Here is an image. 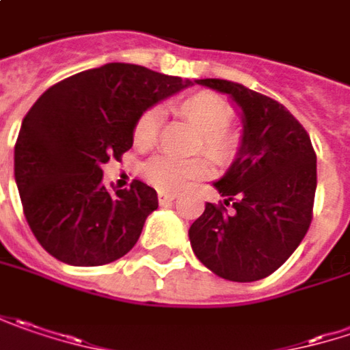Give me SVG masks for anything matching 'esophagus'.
I'll return each instance as SVG.
<instances>
[{
	"mask_svg": "<svg viewBox=\"0 0 350 350\" xmlns=\"http://www.w3.org/2000/svg\"><path fill=\"white\" fill-rule=\"evenodd\" d=\"M175 199H177L175 193H159V202H161V204H169V202L175 201Z\"/></svg>",
	"mask_w": 350,
	"mask_h": 350,
	"instance_id": "34e87169",
	"label": "esophagus"
}]
</instances>
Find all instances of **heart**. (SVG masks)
Masks as SVG:
<instances>
[{"label": "heart", "instance_id": "heart-1", "mask_svg": "<svg viewBox=\"0 0 350 350\" xmlns=\"http://www.w3.org/2000/svg\"><path fill=\"white\" fill-rule=\"evenodd\" d=\"M173 112L187 120L199 130L195 151L206 153L219 167H230L240 157L242 133L232 128L234 110L232 106L215 92L199 90L173 102ZM161 128V114L155 108H148L137 116L133 124V142L137 148H151L157 142ZM144 175L149 183L165 193H179L191 183L201 181L208 175L206 157L173 159L155 157L144 167Z\"/></svg>", "mask_w": 350, "mask_h": 350}]
</instances>
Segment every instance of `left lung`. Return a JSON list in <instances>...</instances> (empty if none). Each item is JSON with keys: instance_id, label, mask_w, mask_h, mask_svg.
Listing matches in <instances>:
<instances>
[{"instance_id": "8db88e82", "label": "left lung", "mask_w": 350, "mask_h": 350, "mask_svg": "<svg viewBox=\"0 0 350 350\" xmlns=\"http://www.w3.org/2000/svg\"><path fill=\"white\" fill-rule=\"evenodd\" d=\"M197 82L234 98L244 114V139L240 157L215 183L224 201L206 202L189 228L193 252L224 280H264L301 244L313 220L315 149L278 100L230 80Z\"/></svg>"}]
</instances>
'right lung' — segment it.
I'll list each match as a JSON object with an SVG mask.
<instances>
[{"label":"right lung","instance_id":"add662e5","mask_svg":"<svg viewBox=\"0 0 350 350\" xmlns=\"http://www.w3.org/2000/svg\"><path fill=\"white\" fill-rule=\"evenodd\" d=\"M191 82L110 62L53 84L15 142V181L35 238L70 266L110 264L135 246L157 193L133 179L108 193L102 165L133 144L137 116Z\"/></svg>","mask_w":350,"mask_h":350}]
</instances>
